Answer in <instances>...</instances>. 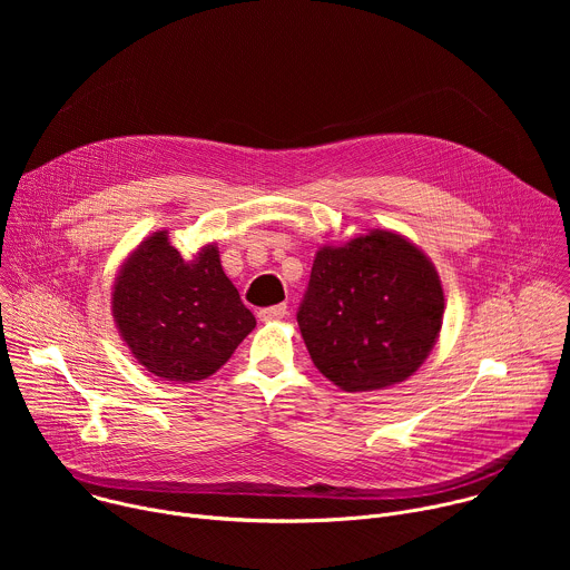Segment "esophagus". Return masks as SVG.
Listing matches in <instances>:
<instances>
[{"mask_svg": "<svg viewBox=\"0 0 570 570\" xmlns=\"http://www.w3.org/2000/svg\"><path fill=\"white\" fill-rule=\"evenodd\" d=\"M286 315V304H275V306H266L259 311L262 320H279Z\"/></svg>", "mask_w": 570, "mask_h": 570, "instance_id": "esophagus-1", "label": "esophagus"}]
</instances>
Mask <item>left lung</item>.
I'll return each mask as SVG.
<instances>
[{
  "label": "left lung",
  "mask_w": 570,
  "mask_h": 570,
  "mask_svg": "<svg viewBox=\"0 0 570 570\" xmlns=\"http://www.w3.org/2000/svg\"><path fill=\"white\" fill-rule=\"evenodd\" d=\"M444 293L433 264L399 234L370 232L322 248L297 308L313 365L347 392L409 379L442 327Z\"/></svg>",
  "instance_id": "8db88e82"
}]
</instances>
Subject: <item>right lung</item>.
Instances as JSON below:
<instances>
[{
    "label": "right lung",
    "mask_w": 570,
    "mask_h": 570,
    "mask_svg": "<svg viewBox=\"0 0 570 570\" xmlns=\"http://www.w3.org/2000/svg\"><path fill=\"white\" fill-rule=\"evenodd\" d=\"M112 311L135 358L155 376L183 383L214 374L257 324L223 273L216 246L185 262L167 232L153 234L128 259Z\"/></svg>",
    "instance_id": "right-lung-1"
}]
</instances>
